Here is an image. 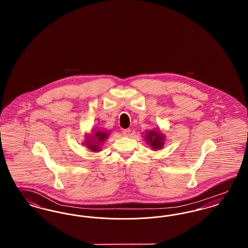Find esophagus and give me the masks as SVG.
<instances>
[{"mask_svg": "<svg viewBox=\"0 0 248 248\" xmlns=\"http://www.w3.org/2000/svg\"><path fill=\"white\" fill-rule=\"evenodd\" d=\"M122 134H123L124 137H129L130 134H131V130L123 129V131H122Z\"/></svg>", "mask_w": 248, "mask_h": 248, "instance_id": "1", "label": "esophagus"}]
</instances>
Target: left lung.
Instances as JSON below:
<instances>
[{
	"mask_svg": "<svg viewBox=\"0 0 248 248\" xmlns=\"http://www.w3.org/2000/svg\"><path fill=\"white\" fill-rule=\"evenodd\" d=\"M165 135L158 130L146 131L145 140L154 151L161 150L165 145Z\"/></svg>",
	"mask_w": 248,
	"mask_h": 248,
	"instance_id": "1",
	"label": "left lung"
}]
</instances>
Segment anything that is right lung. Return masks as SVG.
<instances>
[{
	"mask_svg": "<svg viewBox=\"0 0 248 248\" xmlns=\"http://www.w3.org/2000/svg\"><path fill=\"white\" fill-rule=\"evenodd\" d=\"M108 131H104V130H93L92 135L86 136L85 137V141H84V146H86L89 151L97 153L100 152L101 150V144L106 140L108 137Z\"/></svg>",
	"mask_w": 248,
	"mask_h": 248,
	"instance_id": "1",
	"label": "right lung"
}]
</instances>
